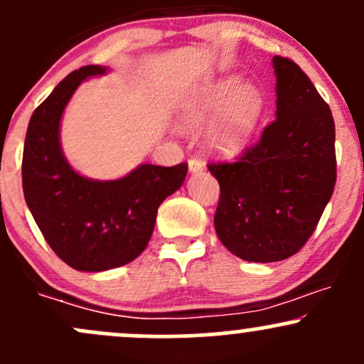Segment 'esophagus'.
I'll return each instance as SVG.
<instances>
[{
	"label": "esophagus",
	"mask_w": 364,
	"mask_h": 364,
	"mask_svg": "<svg viewBox=\"0 0 364 364\" xmlns=\"http://www.w3.org/2000/svg\"><path fill=\"white\" fill-rule=\"evenodd\" d=\"M188 167H190V172H200L204 169V162H202L200 159H197V156H190Z\"/></svg>",
	"instance_id": "obj_1"
}]
</instances>
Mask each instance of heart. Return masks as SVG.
I'll list each match as a JSON object with an SVG mask.
<instances>
[{"label": "heart", "instance_id": "1", "mask_svg": "<svg viewBox=\"0 0 364 364\" xmlns=\"http://www.w3.org/2000/svg\"><path fill=\"white\" fill-rule=\"evenodd\" d=\"M262 108V92L252 83H240L239 76H227L183 101L179 122L188 131H197L218 118L209 144L218 153L237 155L250 141Z\"/></svg>", "mask_w": 364, "mask_h": 364}]
</instances>
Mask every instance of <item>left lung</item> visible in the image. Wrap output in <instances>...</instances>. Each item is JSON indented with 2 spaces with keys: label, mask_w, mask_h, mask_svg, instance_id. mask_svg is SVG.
I'll return each mask as SVG.
<instances>
[{
  "label": "left lung",
  "mask_w": 364,
  "mask_h": 364,
  "mask_svg": "<svg viewBox=\"0 0 364 364\" xmlns=\"http://www.w3.org/2000/svg\"><path fill=\"white\" fill-rule=\"evenodd\" d=\"M277 112L237 162L209 164L220 183L214 228L246 262L270 263L301 250L316 230L336 181L330 106L298 64L272 59Z\"/></svg>",
  "instance_id": "1"
}]
</instances>
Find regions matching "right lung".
<instances>
[{
  "label": "right lung",
  "mask_w": 364,
  "mask_h": 364,
  "mask_svg": "<svg viewBox=\"0 0 364 364\" xmlns=\"http://www.w3.org/2000/svg\"><path fill=\"white\" fill-rule=\"evenodd\" d=\"M105 66L70 73L34 109L22 155V190L38 228L64 263L102 272L136 259L148 246L160 204L181 188L188 164H141L127 176L97 181L78 174L60 148V118L83 80Z\"/></svg>",
  "instance_id": "right-lung-1"
}]
</instances>
